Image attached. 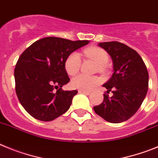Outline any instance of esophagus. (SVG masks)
Masks as SVG:
<instances>
[{"instance_id": "esophagus-1", "label": "esophagus", "mask_w": 158, "mask_h": 158, "mask_svg": "<svg viewBox=\"0 0 158 158\" xmlns=\"http://www.w3.org/2000/svg\"><path fill=\"white\" fill-rule=\"evenodd\" d=\"M79 93H81V94H86V95H89V94H91V91H87V90H82V89H79Z\"/></svg>"}]
</instances>
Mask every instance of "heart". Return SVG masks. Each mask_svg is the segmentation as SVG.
<instances>
[{
  "label": "heart",
  "instance_id": "1",
  "mask_svg": "<svg viewBox=\"0 0 158 158\" xmlns=\"http://www.w3.org/2000/svg\"><path fill=\"white\" fill-rule=\"evenodd\" d=\"M83 55L86 57L92 60L101 71H103L105 65L109 61V55L105 49L97 46L87 47L83 50ZM81 57L79 53L74 52L71 53L65 60V70L70 76H75L78 73L81 67ZM101 80L96 76H88L86 75H79L74 77L72 80V86L76 89L82 90H91L100 83Z\"/></svg>",
  "mask_w": 158,
  "mask_h": 158
}]
</instances>
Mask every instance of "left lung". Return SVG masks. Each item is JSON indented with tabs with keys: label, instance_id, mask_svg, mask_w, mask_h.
Instances as JSON below:
<instances>
[{
	"label": "left lung",
	"instance_id": "left-lung-1",
	"mask_svg": "<svg viewBox=\"0 0 158 158\" xmlns=\"http://www.w3.org/2000/svg\"><path fill=\"white\" fill-rule=\"evenodd\" d=\"M110 55L113 62L111 79L103 85L108 89L103 102L94 107L98 115L110 123L128 120L141 106L148 90L149 74L140 55L119 42L98 44ZM112 91L113 96L108 93Z\"/></svg>",
	"mask_w": 158,
	"mask_h": 158
}]
</instances>
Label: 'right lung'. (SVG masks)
<instances>
[{
	"label": "right lung",
	"mask_w": 158,
	"mask_h": 158,
	"mask_svg": "<svg viewBox=\"0 0 158 158\" xmlns=\"http://www.w3.org/2000/svg\"><path fill=\"white\" fill-rule=\"evenodd\" d=\"M89 41L47 37L24 50L15 64V92L25 110L37 120L51 121L69 110L76 89L63 90L70 81L67 57Z\"/></svg>",
	"instance_id": "obj_1"
}]
</instances>
